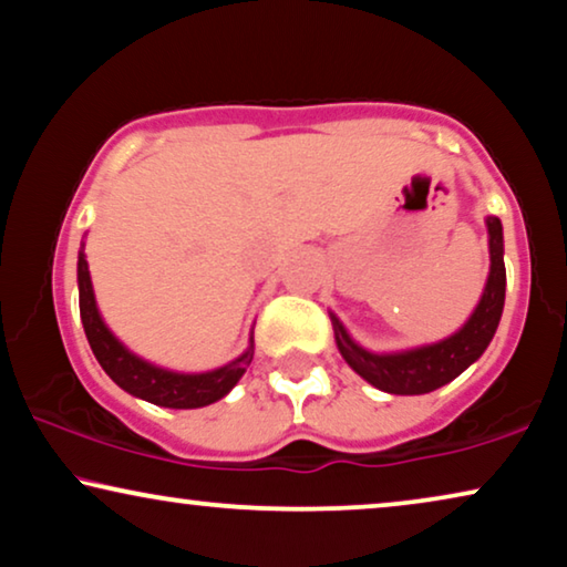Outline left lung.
<instances>
[{"mask_svg":"<svg viewBox=\"0 0 567 567\" xmlns=\"http://www.w3.org/2000/svg\"><path fill=\"white\" fill-rule=\"evenodd\" d=\"M489 233V277L482 292L477 308L456 334L435 344L417 347V350L394 352V354H373L352 342L337 316L334 339L339 352L354 373H360L375 389L389 391V394H427L446 386L458 373H464L487 344L493 342L497 323H501L503 303H505V264H503V225L497 217H487Z\"/></svg>","mask_w":567,"mask_h":567,"instance_id":"left-lung-1","label":"left lung"}]
</instances>
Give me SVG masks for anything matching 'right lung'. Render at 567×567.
Instances as JSON below:
<instances>
[{
  "label": "right lung",
  "instance_id": "1",
  "mask_svg": "<svg viewBox=\"0 0 567 567\" xmlns=\"http://www.w3.org/2000/svg\"><path fill=\"white\" fill-rule=\"evenodd\" d=\"M78 285H80V316L82 327H85V337L93 350L95 360L101 368L111 375L113 383L130 394L153 402L157 406H173V410H196V406H207L223 399L228 391L236 386L240 375L254 360V337L248 350L233 360L230 365L217 368L209 373H171L163 368H155L145 362L137 354H132L116 337L105 327L101 313H97L93 282H90V271L85 261V244H82L80 259H78Z\"/></svg>",
  "mask_w": 567,
  "mask_h": 567
}]
</instances>
